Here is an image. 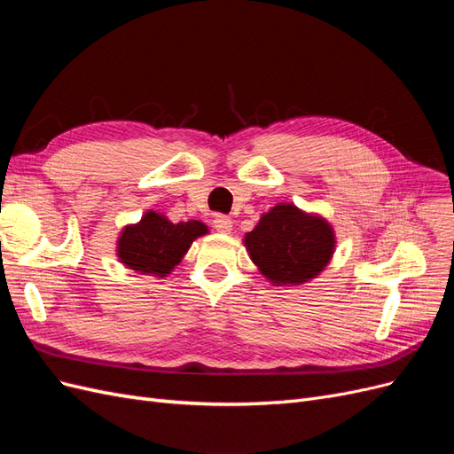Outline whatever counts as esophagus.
<instances>
[{
  "mask_svg": "<svg viewBox=\"0 0 454 454\" xmlns=\"http://www.w3.org/2000/svg\"><path fill=\"white\" fill-rule=\"evenodd\" d=\"M214 227H215V231H219V232H231V229H232L231 217L225 215V214H215V215H214Z\"/></svg>",
  "mask_w": 454,
  "mask_h": 454,
  "instance_id": "1",
  "label": "esophagus"
}]
</instances>
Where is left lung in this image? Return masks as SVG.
I'll return each instance as SVG.
<instances>
[{
    "label": "left lung",
    "mask_w": 454,
    "mask_h": 454,
    "mask_svg": "<svg viewBox=\"0 0 454 454\" xmlns=\"http://www.w3.org/2000/svg\"><path fill=\"white\" fill-rule=\"evenodd\" d=\"M259 270L274 284H303L320 274L335 248L333 229L294 204H277L244 239Z\"/></svg>",
    "instance_id": "left-lung-1"
}]
</instances>
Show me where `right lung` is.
Instances as JSON below:
<instances>
[{
  "label": "right lung",
  "mask_w": 454,
  "mask_h": 454,
  "mask_svg": "<svg viewBox=\"0 0 454 454\" xmlns=\"http://www.w3.org/2000/svg\"><path fill=\"white\" fill-rule=\"evenodd\" d=\"M208 232L200 222L172 223L168 217L147 212L140 223L121 232L117 255L121 263L142 274H167L180 263L197 237Z\"/></svg>",
  "instance_id": "obj_1"
}]
</instances>
